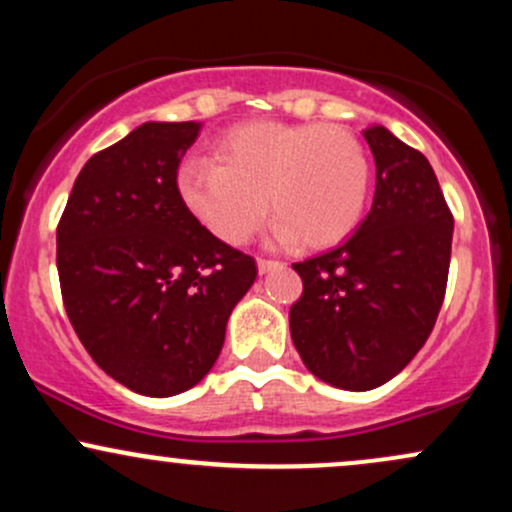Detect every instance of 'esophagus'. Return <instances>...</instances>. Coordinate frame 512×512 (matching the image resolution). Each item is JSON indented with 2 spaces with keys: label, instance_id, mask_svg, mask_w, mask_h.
Segmentation results:
<instances>
[{
  "label": "esophagus",
  "instance_id": "esophagus-1",
  "mask_svg": "<svg viewBox=\"0 0 512 512\" xmlns=\"http://www.w3.org/2000/svg\"><path fill=\"white\" fill-rule=\"evenodd\" d=\"M279 267H281L279 260H269V257H260V260H257V269H260V274H267V272H272V269H279Z\"/></svg>",
  "mask_w": 512,
  "mask_h": 512
}]
</instances>
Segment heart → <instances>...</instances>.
Segmentation results:
<instances>
[{"label": "heart", "instance_id": "b5f03b06", "mask_svg": "<svg viewBox=\"0 0 512 512\" xmlns=\"http://www.w3.org/2000/svg\"><path fill=\"white\" fill-rule=\"evenodd\" d=\"M209 161H187L178 190L192 216L228 245H243L272 209L279 240L327 248L363 219L370 161L334 125L245 122L211 144Z\"/></svg>", "mask_w": 512, "mask_h": 512}]
</instances>
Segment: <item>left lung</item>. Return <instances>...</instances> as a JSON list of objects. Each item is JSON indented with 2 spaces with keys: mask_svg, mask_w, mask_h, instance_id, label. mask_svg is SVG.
<instances>
[{
  "mask_svg": "<svg viewBox=\"0 0 512 512\" xmlns=\"http://www.w3.org/2000/svg\"><path fill=\"white\" fill-rule=\"evenodd\" d=\"M375 158L373 207L330 252L296 262L303 293L291 339L313 375L373 390L419 354L445 298L452 214L431 163L385 127L363 132Z\"/></svg>",
  "mask_w": 512,
  "mask_h": 512,
  "instance_id": "obj_1",
  "label": "left lung"
}]
</instances>
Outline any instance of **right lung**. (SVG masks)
Here are the masks:
<instances>
[{"label":"right lung","instance_id":"right-lung-1","mask_svg":"<svg viewBox=\"0 0 512 512\" xmlns=\"http://www.w3.org/2000/svg\"><path fill=\"white\" fill-rule=\"evenodd\" d=\"M197 122H146L81 168L57 223V272L76 337L110 378L149 397L190 390L221 354L257 276L178 190Z\"/></svg>","mask_w":512,"mask_h":512}]
</instances>
